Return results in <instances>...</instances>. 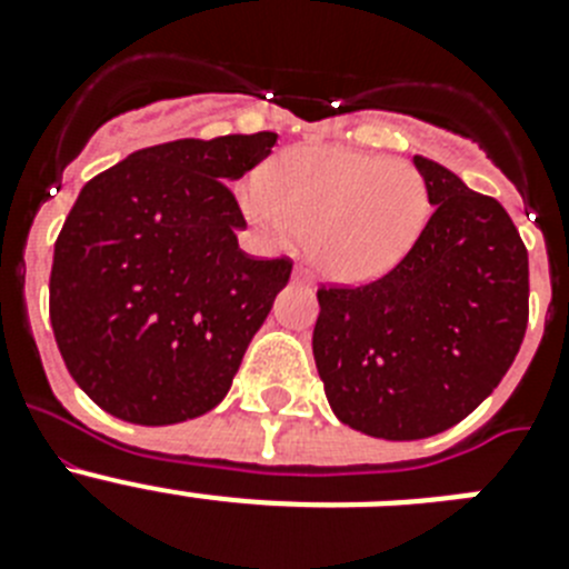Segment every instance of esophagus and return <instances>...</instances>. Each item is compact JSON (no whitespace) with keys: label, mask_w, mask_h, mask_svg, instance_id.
<instances>
[{"label":"esophagus","mask_w":569,"mask_h":569,"mask_svg":"<svg viewBox=\"0 0 569 569\" xmlns=\"http://www.w3.org/2000/svg\"><path fill=\"white\" fill-rule=\"evenodd\" d=\"M293 281H296V284H301V288H310V276L305 273L301 268L293 270Z\"/></svg>","instance_id":"esophagus-1"}]
</instances>
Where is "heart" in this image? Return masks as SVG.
Returning a JSON list of instances; mask_svg holds the SVG:
<instances>
[{"instance_id": "obj_1", "label": "heart", "mask_w": 569, "mask_h": 569, "mask_svg": "<svg viewBox=\"0 0 569 569\" xmlns=\"http://www.w3.org/2000/svg\"><path fill=\"white\" fill-rule=\"evenodd\" d=\"M244 213L290 244L310 236L308 253L325 279L367 284L410 253L430 216L425 176L405 159H381L341 144L279 156L241 196Z\"/></svg>"}]
</instances>
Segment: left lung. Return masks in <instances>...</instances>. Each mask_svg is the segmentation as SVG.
<instances>
[{
    "mask_svg": "<svg viewBox=\"0 0 569 569\" xmlns=\"http://www.w3.org/2000/svg\"><path fill=\"white\" fill-rule=\"evenodd\" d=\"M433 216L379 281L319 290L313 359L341 425L387 441L450 430L496 390L527 330V248L496 199L413 156Z\"/></svg>",
    "mask_w": 569,
    "mask_h": 569,
    "instance_id": "left-lung-1",
    "label": "left lung"
}]
</instances>
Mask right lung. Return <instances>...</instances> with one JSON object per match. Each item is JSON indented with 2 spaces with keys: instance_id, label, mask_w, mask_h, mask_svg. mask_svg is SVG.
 I'll use <instances>...</instances> for the list:
<instances>
[{
  "instance_id": "right-lung-1",
  "label": "right lung",
  "mask_w": 569,
  "mask_h": 569,
  "mask_svg": "<svg viewBox=\"0 0 569 569\" xmlns=\"http://www.w3.org/2000/svg\"><path fill=\"white\" fill-rule=\"evenodd\" d=\"M276 139L153 144L79 193L53 248L50 325L73 381L116 419L179 425L228 396L293 268L241 253L228 188Z\"/></svg>"
}]
</instances>
